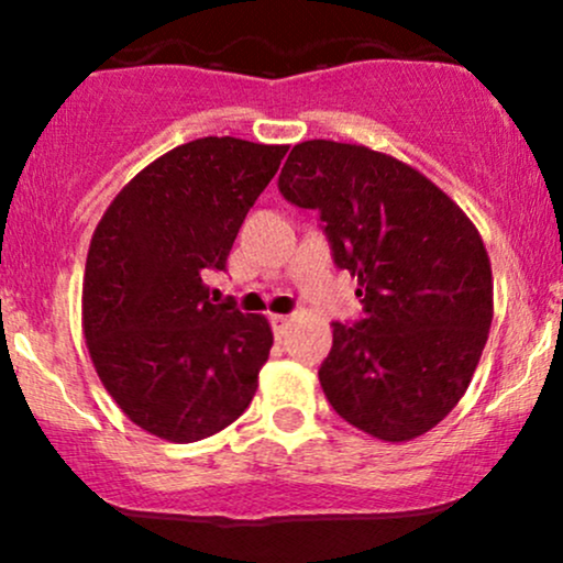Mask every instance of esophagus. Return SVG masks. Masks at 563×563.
<instances>
[{"label": "esophagus", "instance_id": "obj_1", "mask_svg": "<svg viewBox=\"0 0 563 563\" xmlns=\"http://www.w3.org/2000/svg\"><path fill=\"white\" fill-rule=\"evenodd\" d=\"M269 322H273V331H275L277 339H280V335H286V331H288L290 318H288V314H273Z\"/></svg>", "mask_w": 563, "mask_h": 563}]
</instances>
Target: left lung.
<instances>
[{"instance_id":"obj_1","label":"left lung","mask_w":563,"mask_h":563,"mask_svg":"<svg viewBox=\"0 0 563 563\" xmlns=\"http://www.w3.org/2000/svg\"><path fill=\"white\" fill-rule=\"evenodd\" d=\"M318 209L333 264L357 277L363 318L333 322L318 376L367 434L407 442L468 389L493 322V269L468 217L434 183L365 145L309 140L277 177Z\"/></svg>"}]
</instances>
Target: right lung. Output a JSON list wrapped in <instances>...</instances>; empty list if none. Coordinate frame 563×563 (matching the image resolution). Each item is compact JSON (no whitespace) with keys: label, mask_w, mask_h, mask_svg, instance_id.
I'll return each mask as SVG.
<instances>
[{"label":"right lung","mask_w":563,"mask_h":563,"mask_svg":"<svg viewBox=\"0 0 563 563\" xmlns=\"http://www.w3.org/2000/svg\"><path fill=\"white\" fill-rule=\"evenodd\" d=\"M288 145L200 137L153 161L97 224L84 273V335L102 386L140 429L198 442L254 399L273 331L209 299L245 214Z\"/></svg>","instance_id":"1"}]
</instances>
